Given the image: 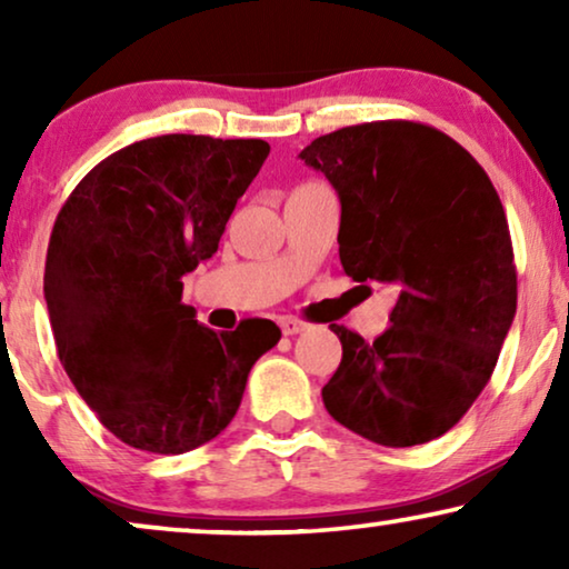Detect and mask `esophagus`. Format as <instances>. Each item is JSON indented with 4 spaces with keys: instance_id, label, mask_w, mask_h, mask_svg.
I'll return each instance as SVG.
<instances>
[{
    "instance_id": "obj_1",
    "label": "esophagus",
    "mask_w": 569,
    "mask_h": 569,
    "mask_svg": "<svg viewBox=\"0 0 569 569\" xmlns=\"http://www.w3.org/2000/svg\"><path fill=\"white\" fill-rule=\"evenodd\" d=\"M279 326H282V333L284 337H295V333L306 331L308 329V321H302V318H295V316H284L282 321H279Z\"/></svg>"
}]
</instances>
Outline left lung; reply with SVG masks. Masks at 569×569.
Here are the masks:
<instances>
[{"instance_id":"obj_1","label":"left lung","mask_w":569,"mask_h":569,"mask_svg":"<svg viewBox=\"0 0 569 569\" xmlns=\"http://www.w3.org/2000/svg\"><path fill=\"white\" fill-rule=\"evenodd\" d=\"M341 201L339 259L355 282L399 287L376 341L331 326L341 362L329 415L362 438L409 448L461 419L500 357L518 302L502 201L456 139L417 121H370L300 152Z\"/></svg>"}]
</instances>
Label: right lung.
I'll list each match as a JSON object with an SVG mask.
<instances>
[{
	"label": "right lung",
	"mask_w": 569,
	"mask_h": 569,
	"mask_svg": "<svg viewBox=\"0 0 569 569\" xmlns=\"http://www.w3.org/2000/svg\"><path fill=\"white\" fill-rule=\"evenodd\" d=\"M267 154L263 139H142L98 162L53 222L43 295L59 360L131 448L178 456L217 438L282 337L263 318L217 333L181 302Z\"/></svg>",
	"instance_id": "obj_1"
}]
</instances>
